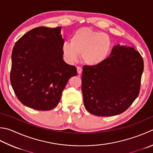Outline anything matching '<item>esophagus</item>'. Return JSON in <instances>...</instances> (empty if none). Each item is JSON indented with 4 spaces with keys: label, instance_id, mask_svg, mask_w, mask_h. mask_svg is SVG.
<instances>
[{
    "label": "esophagus",
    "instance_id": "esophagus-1",
    "mask_svg": "<svg viewBox=\"0 0 153 153\" xmlns=\"http://www.w3.org/2000/svg\"><path fill=\"white\" fill-rule=\"evenodd\" d=\"M77 74H81L82 72V68L81 67L77 66Z\"/></svg>",
    "mask_w": 153,
    "mask_h": 153
}]
</instances>
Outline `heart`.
<instances>
[{
	"mask_svg": "<svg viewBox=\"0 0 153 153\" xmlns=\"http://www.w3.org/2000/svg\"><path fill=\"white\" fill-rule=\"evenodd\" d=\"M112 42L108 35L87 27L77 29L70 38V42H65L62 46L64 59L74 63L78 59L89 66L103 64L109 58Z\"/></svg>",
	"mask_w": 153,
	"mask_h": 153,
	"instance_id": "1",
	"label": "heart"
}]
</instances>
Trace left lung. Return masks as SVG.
I'll use <instances>...</instances> for the list:
<instances>
[{"label":"left lung","mask_w":153,"mask_h":153,"mask_svg":"<svg viewBox=\"0 0 153 153\" xmlns=\"http://www.w3.org/2000/svg\"><path fill=\"white\" fill-rule=\"evenodd\" d=\"M109 56L100 65L83 68V103L94 115L121 114L139 94L144 62L138 51L117 44Z\"/></svg>","instance_id":"left-lung-1"}]
</instances>
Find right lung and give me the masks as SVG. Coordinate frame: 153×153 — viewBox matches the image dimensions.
<instances>
[{"mask_svg": "<svg viewBox=\"0 0 153 153\" xmlns=\"http://www.w3.org/2000/svg\"><path fill=\"white\" fill-rule=\"evenodd\" d=\"M61 29L60 26L33 28L13 48L11 85L20 102L32 109L55 108L68 81L77 75L76 68L63 59Z\"/></svg>", "mask_w": 153, "mask_h": 153, "instance_id": "add662e5", "label": "right lung"}]
</instances>
